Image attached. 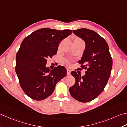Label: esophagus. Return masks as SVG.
I'll use <instances>...</instances> for the list:
<instances>
[{"instance_id": "34e87169", "label": "esophagus", "mask_w": 127, "mask_h": 127, "mask_svg": "<svg viewBox=\"0 0 127 127\" xmlns=\"http://www.w3.org/2000/svg\"><path fill=\"white\" fill-rule=\"evenodd\" d=\"M67 75H70V73L71 71L70 70H69V69H67Z\"/></svg>"}]
</instances>
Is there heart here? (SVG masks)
Here are the masks:
<instances>
[{"instance_id":"1","label":"heart","mask_w":127,"mask_h":127,"mask_svg":"<svg viewBox=\"0 0 127 127\" xmlns=\"http://www.w3.org/2000/svg\"><path fill=\"white\" fill-rule=\"evenodd\" d=\"M74 41H81V42H83V40H82L81 39L79 38H76L75 39H74ZM64 63L67 64V65H69V64H70V62H69L68 60H66V59H65V60L64 61Z\"/></svg>"}]
</instances>
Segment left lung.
<instances>
[{"label":"left lung","mask_w":127,"mask_h":127,"mask_svg":"<svg viewBox=\"0 0 127 127\" xmlns=\"http://www.w3.org/2000/svg\"><path fill=\"white\" fill-rule=\"evenodd\" d=\"M73 33L85 42V49L81 60L79 70H86L81 76L76 71L71 75L75 83L69 88L71 96L81 102L94 100L103 91L111 75L112 59L107 43L103 38L91 30L82 28L73 30Z\"/></svg>","instance_id":"obj_1"}]
</instances>
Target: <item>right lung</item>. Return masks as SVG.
<instances>
[{
    "instance_id": "1",
    "label": "right lung",
    "mask_w": 127,
    "mask_h": 127,
    "mask_svg": "<svg viewBox=\"0 0 127 127\" xmlns=\"http://www.w3.org/2000/svg\"><path fill=\"white\" fill-rule=\"evenodd\" d=\"M72 33L71 30L42 28L24 38L16 55L15 71L20 85L29 97L46 99L54 91L57 83L65 77V67L52 70L46 68L47 58L56 55L61 41Z\"/></svg>"
}]
</instances>
